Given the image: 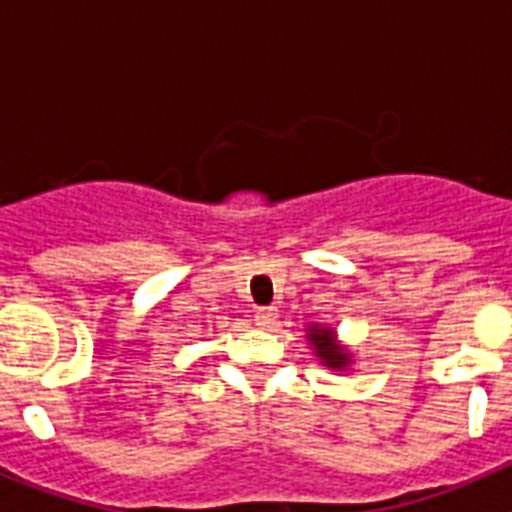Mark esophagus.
I'll return each instance as SVG.
<instances>
[{"instance_id":"esophagus-1","label":"esophagus","mask_w":512,"mask_h":512,"mask_svg":"<svg viewBox=\"0 0 512 512\" xmlns=\"http://www.w3.org/2000/svg\"><path fill=\"white\" fill-rule=\"evenodd\" d=\"M277 318H279L277 307H259V310L253 312V320H256L259 328H271V325L277 323Z\"/></svg>"}]
</instances>
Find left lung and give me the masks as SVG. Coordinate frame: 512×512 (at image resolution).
I'll use <instances>...</instances> for the list:
<instances>
[{"instance_id": "obj_1", "label": "left lung", "mask_w": 512, "mask_h": 512, "mask_svg": "<svg viewBox=\"0 0 512 512\" xmlns=\"http://www.w3.org/2000/svg\"><path fill=\"white\" fill-rule=\"evenodd\" d=\"M310 341H312V346H315V354H318L325 364L333 366V369H341V366H346L348 354L343 351L341 346H338L336 338H333V333H330V330L312 325Z\"/></svg>"}]
</instances>
